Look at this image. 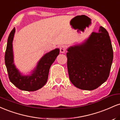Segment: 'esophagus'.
Instances as JSON below:
<instances>
[{
    "label": "esophagus",
    "mask_w": 120,
    "mask_h": 120,
    "mask_svg": "<svg viewBox=\"0 0 120 120\" xmlns=\"http://www.w3.org/2000/svg\"><path fill=\"white\" fill-rule=\"evenodd\" d=\"M60 52H61V53H65V51H66V47L65 46H61L60 48Z\"/></svg>",
    "instance_id": "obj_1"
}]
</instances>
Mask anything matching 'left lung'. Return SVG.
<instances>
[{
  "mask_svg": "<svg viewBox=\"0 0 120 120\" xmlns=\"http://www.w3.org/2000/svg\"><path fill=\"white\" fill-rule=\"evenodd\" d=\"M67 67L69 79L76 87L85 90L96 89L109 75L113 58L108 31L100 26L83 42L67 49Z\"/></svg>",
  "mask_w": 120,
  "mask_h": 120,
  "instance_id": "1",
  "label": "left lung"
}]
</instances>
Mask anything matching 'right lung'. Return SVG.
<instances>
[{
    "instance_id": "add662e5",
    "label": "right lung",
    "mask_w": 120,
    "mask_h": 120,
    "mask_svg": "<svg viewBox=\"0 0 120 120\" xmlns=\"http://www.w3.org/2000/svg\"><path fill=\"white\" fill-rule=\"evenodd\" d=\"M15 27L9 34L5 53V64L9 80L20 90L34 91L41 89L46 83L49 68L60 53V49H55L45 53L40 59L36 67L29 74H23L14 63L13 41Z\"/></svg>"
}]
</instances>
